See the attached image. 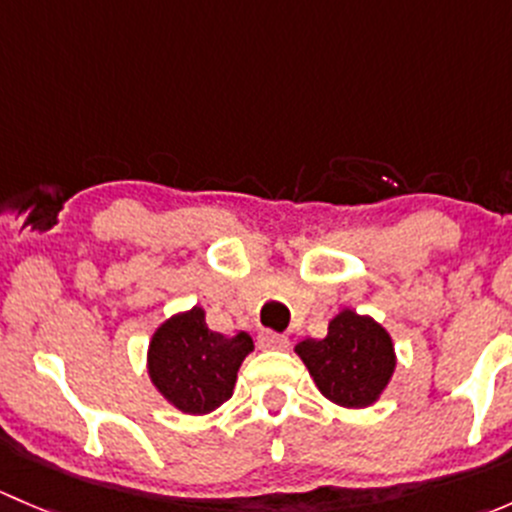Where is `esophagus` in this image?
Returning a JSON list of instances; mask_svg holds the SVG:
<instances>
[{
    "mask_svg": "<svg viewBox=\"0 0 512 512\" xmlns=\"http://www.w3.org/2000/svg\"><path fill=\"white\" fill-rule=\"evenodd\" d=\"M257 347L260 349H287L289 347V339L285 334H277V332H270V329H265V332L257 334Z\"/></svg>",
    "mask_w": 512,
    "mask_h": 512,
    "instance_id": "1",
    "label": "esophagus"
}]
</instances>
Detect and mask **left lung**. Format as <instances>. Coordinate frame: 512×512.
<instances>
[{"instance_id":"left-lung-1","label":"left lung","mask_w":512,"mask_h":512,"mask_svg":"<svg viewBox=\"0 0 512 512\" xmlns=\"http://www.w3.org/2000/svg\"><path fill=\"white\" fill-rule=\"evenodd\" d=\"M317 389L347 409L371 406L396 369L394 342L371 317L342 309L324 339H304L294 347Z\"/></svg>"}]
</instances>
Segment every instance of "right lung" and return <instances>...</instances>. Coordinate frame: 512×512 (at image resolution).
Wrapping results in <instances>:
<instances>
[{
	"label": "right lung",
	"instance_id": "obj_1",
	"mask_svg": "<svg viewBox=\"0 0 512 512\" xmlns=\"http://www.w3.org/2000/svg\"><path fill=\"white\" fill-rule=\"evenodd\" d=\"M252 349L250 334L213 332L203 307H193L156 329L148 347V376L168 404L183 414L203 416L230 399L237 369Z\"/></svg>",
	"mask_w": 512,
	"mask_h": 512
}]
</instances>
